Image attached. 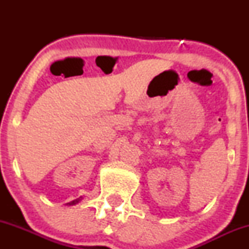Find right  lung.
I'll list each match as a JSON object with an SVG mask.
<instances>
[{
	"mask_svg": "<svg viewBox=\"0 0 249 249\" xmlns=\"http://www.w3.org/2000/svg\"><path fill=\"white\" fill-rule=\"evenodd\" d=\"M78 201H79V199H77V200H73L72 202H70V205H75L76 202H78Z\"/></svg>",
	"mask_w": 249,
	"mask_h": 249,
	"instance_id": "right-lung-1",
	"label": "right lung"
}]
</instances>
